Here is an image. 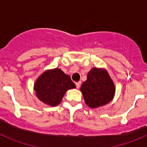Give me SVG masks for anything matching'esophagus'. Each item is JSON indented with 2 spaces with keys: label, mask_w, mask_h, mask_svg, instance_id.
Masks as SVG:
<instances>
[{
  "label": "esophagus",
  "mask_w": 147,
  "mask_h": 147,
  "mask_svg": "<svg viewBox=\"0 0 147 147\" xmlns=\"http://www.w3.org/2000/svg\"><path fill=\"white\" fill-rule=\"evenodd\" d=\"M81 84H82L81 82H76V88H80V86H81Z\"/></svg>",
  "instance_id": "1"
}]
</instances>
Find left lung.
Segmentation results:
<instances>
[{
  "label": "left lung",
  "mask_w": 147,
  "mask_h": 147,
  "mask_svg": "<svg viewBox=\"0 0 147 147\" xmlns=\"http://www.w3.org/2000/svg\"><path fill=\"white\" fill-rule=\"evenodd\" d=\"M80 90L85 103L92 108L105 105L113 99L115 86L107 71L94 67L88 73Z\"/></svg>",
  "instance_id": "left-lung-1"
}]
</instances>
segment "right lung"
<instances>
[{"mask_svg": "<svg viewBox=\"0 0 147 147\" xmlns=\"http://www.w3.org/2000/svg\"><path fill=\"white\" fill-rule=\"evenodd\" d=\"M74 88L76 85L70 76L59 68L45 71L34 85L37 98L51 106L59 105L67 90Z\"/></svg>", "mask_w": 147, "mask_h": 147, "instance_id": "1", "label": "right lung"}]
</instances>
